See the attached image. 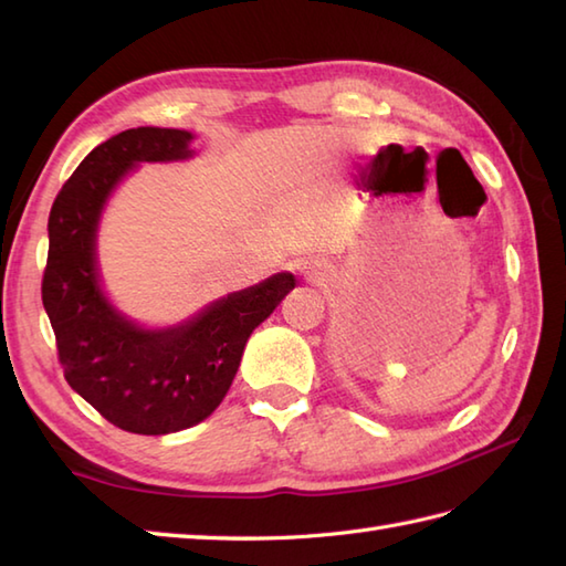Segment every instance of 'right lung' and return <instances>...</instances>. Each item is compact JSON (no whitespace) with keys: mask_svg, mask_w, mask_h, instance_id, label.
<instances>
[{"mask_svg":"<svg viewBox=\"0 0 566 566\" xmlns=\"http://www.w3.org/2000/svg\"><path fill=\"white\" fill-rule=\"evenodd\" d=\"M191 134L128 128L94 148L57 191L48 216L41 296L65 379L116 428L165 436L211 416L231 387L243 347L294 290L290 272L209 306L170 331H140L106 304L94 233L106 197L136 163L187 158Z\"/></svg>","mask_w":566,"mask_h":566,"instance_id":"right-lung-1","label":"right lung"}]
</instances>
